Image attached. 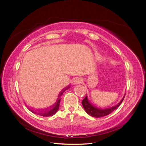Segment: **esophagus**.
<instances>
[{"label":"esophagus","mask_w":146,"mask_h":146,"mask_svg":"<svg viewBox=\"0 0 146 146\" xmlns=\"http://www.w3.org/2000/svg\"><path fill=\"white\" fill-rule=\"evenodd\" d=\"M83 82V79L80 77H75L72 81V84L74 85H78V84L82 83Z\"/></svg>","instance_id":"esophagus-1"}]
</instances>
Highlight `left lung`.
Wrapping results in <instances>:
<instances>
[{
	"label": "left lung",
	"instance_id": "obj_1",
	"mask_svg": "<svg viewBox=\"0 0 146 146\" xmlns=\"http://www.w3.org/2000/svg\"><path fill=\"white\" fill-rule=\"evenodd\" d=\"M124 97H125V95L123 96L121 100L119 102L117 105L107 108L102 109V108H98L94 105H92L90 102L89 99H88V96L86 95L85 99L82 100V105L83 107V108L85 109V111L91 116L94 117H101L107 116L108 114H110L113 111H114V110H115L121 104L122 102L123 101V99H124Z\"/></svg>",
	"mask_w": 146,
	"mask_h": 146
}]
</instances>
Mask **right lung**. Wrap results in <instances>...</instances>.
Returning <instances> with one entry per match:
<instances>
[{
  "mask_svg": "<svg viewBox=\"0 0 146 146\" xmlns=\"http://www.w3.org/2000/svg\"><path fill=\"white\" fill-rule=\"evenodd\" d=\"M69 88H70V85H68L67 86H66L64 88H63V89L59 92L58 98H57L55 102L51 106H50L49 107H47L41 110H35L33 108H30L29 107H28V108L29 109L30 111H31L32 113L36 114L39 116L48 117V116H52L53 115H54L59 109L61 99V97L62 96L63 92L66 90L69 89Z\"/></svg>",
  "mask_w": 146,
  "mask_h": 146,
  "instance_id": "1",
  "label": "right lung"
}]
</instances>
